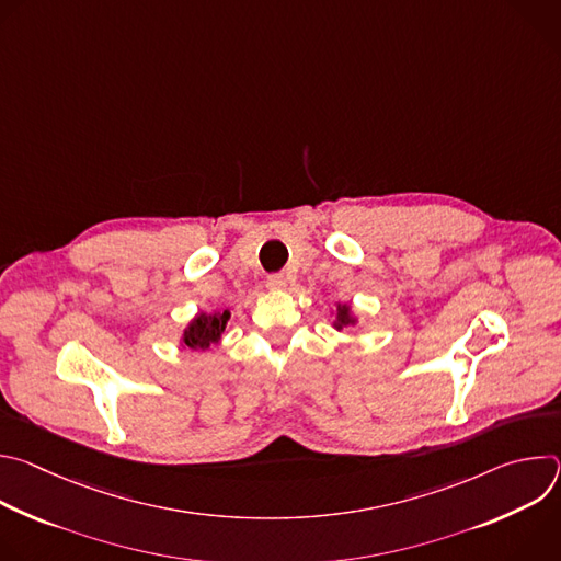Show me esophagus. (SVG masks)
Instances as JSON below:
<instances>
[{
	"instance_id": "esophagus-1",
	"label": "esophagus",
	"mask_w": 561,
	"mask_h": 561,
	"mask_svg": "<svg viewBox=\"0 0 561 561\" xmlns=\"http://www.w3.org/2000/svg\"><path fill=\"white\" fill-rule=\"evenodd\" d=\"M266 286H268L271 290H282V288H286V277H284V275H268Z\"/></svg>"
}]
</instances>
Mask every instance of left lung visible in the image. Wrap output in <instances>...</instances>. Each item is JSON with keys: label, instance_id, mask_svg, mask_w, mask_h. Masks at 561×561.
<instances>
[{"label": "left lung", "instance_id": "8db88e82", "mask_svg": "<svg viewBox=\"0 0 561 561\" xmlns=\"http://www.w3.org/2000/svg\"><path fill=\"white\" fill-rule=\"evenodd\" d=\"M331 314H335V319H333V329L335 331H344V329H353V327H357V314H355V310H353V306L348 304V301H337L335 304V308L331 310Z\"/></svg>", "mask_w": 561, "mask_h": 561}]
</instances>
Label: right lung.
<instances>
[{"label": "right lung", "instance_id": "add662e5", "mask_svg": "<svg viewBox=\"0 0 561 561\" xmlns=\"http://www.w3.org/2000/svg\"><path fill=\"white\" fill-rule=\"evenodd\" d=\"M230 310H199L180 335V346L191 351H206L213 344H219L226 335Z\"/></svg>", "mask_w": 561, "mask_h": 561}]
</instances>
